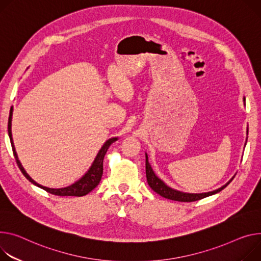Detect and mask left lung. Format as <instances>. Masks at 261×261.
Segmentation results:
<instances>
[{
  "instance_id": "obj_1",
  "label": "left lung",
  "mask_w": 261,
  "mask_h": 261,
  "mask_svg": "<svg viewBox=\"0 0 261 261\" xmlns=\"http://www.w3.org/2000/svg\"><path fill=\"white\" fill-rule=\"evenodd\" d=\"M245 101V99H244ZM247 134H248V130H247ZM146 176H147V181L149 186L153 189L155 193H157L158 195H160L161 197L169 199V200H173V201H178V202H194V201H198L201 200L203 198L209 197L215 195L217 193H220L223 189L233 180L234 176L222 187L216 189L213 192H209V193H203V194H187V193H182L179 191H176V189L171 188L170 186H168L165 184L161 179H159L155 173L153 172L151 165L149 163L148 160V155L146 154Z\"/></svg>"
}]
</instances>
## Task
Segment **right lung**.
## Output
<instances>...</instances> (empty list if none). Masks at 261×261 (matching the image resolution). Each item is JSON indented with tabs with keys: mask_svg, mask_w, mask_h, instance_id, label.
<instances>
[{
	"mask_svg": "<svg viewBox=\"0 0 261 261\" xmlns=\"http://www.w3.org/2000/svg\"><path fill=\"white\" fill-rule=\"evenodd\" d=\"M12 111L13 108H10V113H9V118H8V134H9V138H10V143H11V147H12V151H13V155L14 158L16 160V163L18 165V168L20 170V172L22 173V175L25 176L31 183L35 184L36 186L44 189L45 192H48L52 195L55 196H75V197H82L87 195L88 193H90L93 188H96L98 186V184L101 181L102 175H103V160H104V156L108 150V148L110 147V145L114 141H116L117 137H113L108 139L106 143L103 145V147L101 148V150L99 151L96 159H94L93 163L91 164L90 169L88 170V172L81 178L79 179L77 182H75L74 184L69 185L67 187H63V188H49V187H44L38 183H36L27 173L26 171L23 170L22 165L20 163V161L18 160L17 154L15 152V148L13 145V139H12V133H11V121H12Z\"/></svg>",
	"mask_w": 261,
	"mask_h": 261,
	"instance_id": "right-lung-1",
	"label": "right lung"
}]
</instances>
